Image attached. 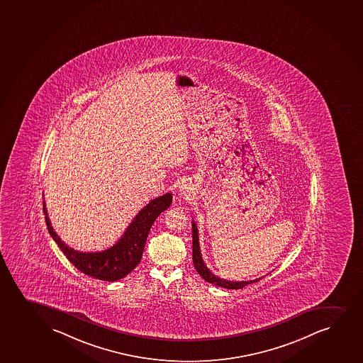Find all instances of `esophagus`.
Segmentation results:
<instances>
[{
    "instance_id": "1",
    "label": "esophagus",
    "mask_w": 363,
    "mask_h": 363,
    "mask_svg": "<svg viewBox=\"0 0 363 363\" xmlns=\"http://www.w3.org/2000/svg\"><path fill=\"white\" fill-rule=\"evenodd\" d=\"M179 191H182V187H181V189H179Z\"/></svg>"
}]
</instances>
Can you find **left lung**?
<instances>
[{"label":"left lung","instance_id":"obj_1","mask_svg":"<svg viewBox=\"0 0 363 363\" xmlns=\"http://www.w3.org/2000/svg\"><path fill=\"white\" fill-rule=\"evenodd\" d=\"M192 235H193V264L196 267V272L201 274V278L206 281H209L211 284L215 286H222L226 289H242L247 284H252L255 281H259L264 277L257 278V279H252V281H227V279H222L215 276L211 271H210L206 264H205L203 257H201V247H199V237H198V228H196V222H192Z\"/></svg>","mask_w":363,"mask_h":363}]
</instances>
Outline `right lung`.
Listing matches in <instances>:
<instances>
[{"label":"right lung","mask_w":363,"mask_h":363,"mask_svg":"<svg viewBox=\"0 0 363 363\" xmlns=\"http://www.w3.org/2000/svg\"><path fill=\"white\" fill-rule=\"evenodd\" d=\"M171 201V193H167L150 201L140 213H137L136 218L128 225L123 237L113 247H108L102 252H77L74 250L73 247H69L53 230L45 201L43 211L46 215V223L50 235L58 244L63 254L68 257V260L79 271L101 281H116L128 276V273L140 264L150 227L155 221V218L170 206Z\"/></svg>","instance_id":"right-lung-1"}]
</instances>
